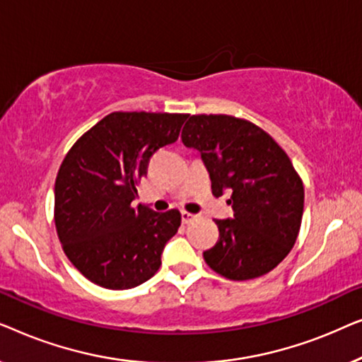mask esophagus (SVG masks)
Listing matches in <instances>:
<instances>
[{"mask_svg": "<svg viewBox=\"0 0 362 362\" xmlns=\"http://www.w3.org/2000/svg\"><path fill=\"white\" fill-rule=\"evenodd\" d=\"M196 214H191V212H186V211H182L181 212V219H182V224H191L192 221L196 219Z\"/></svg>", "mask_w": 362, "mask_h": 362, "instance_id": "1", "label": "esophagus"}]
</instances>
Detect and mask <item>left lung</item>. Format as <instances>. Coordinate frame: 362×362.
Masks as SVG:
<instances>
[{
	"label": "left lung",
	"instance_id": "obj_1",
	"mask_svg": "<svg viewBox=\"0 0 362 362\" xmlns=\"http://www.w3.org/2000/svg\"><path fill=\"white\" fill-rule=\"evenodd\" d=\"M181 140L201 153L212 194L232 192V219L216 221L219 240L204 260L229 280L269 274L298 237L305 189L290 158L269 133L244 118L191 115Z\"/></svg>",
	"mask_w": 362,
	"mask_h": 362
}]
</instances>
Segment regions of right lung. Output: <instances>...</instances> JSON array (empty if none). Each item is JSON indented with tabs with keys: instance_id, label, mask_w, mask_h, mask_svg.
<instances>
[{
	"instance_id": "right-lung-1",
	"label": "right lung",
	"mask_w": 362,
	"mask_h": 362,
	"mask_svg": "<svg viewBox=\"0 0 362 362\" xmlns=\"http://www.w3.org/2000/svg\"><path fill=\"white\" fill-rule=\"evenodd\" d=\"M186 113L113 112L83 133L64 158L54 187V222L67 259L103 288L150 280L181 212L132 202L148 163L180 136Z\"/></svg>"
}]
</instances>
